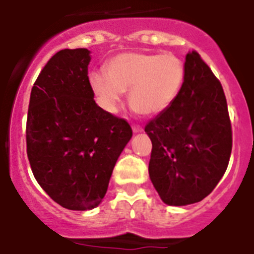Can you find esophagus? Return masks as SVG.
I'll return each instance as SVG.
<instances>
[{
	"mask_svg": "<svg viewBox=\"0 0 254 254\" xmlns=\"http://www.w3.org/2000/svg\"><path fill=\"white\" fill-rule=\"evenodd\" d=\"M133 131L134 133H142L143 131V129H142V127H138V125H134L133 127Z\"/></svg>",
	"mask_w": 254,
	"mask_h": 254,
	"instance_id": "1",
	"label": "esophagus"
}]
</instances>
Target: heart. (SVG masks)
I'll return each mask as SVG.
<instances>
[{
  "label": "heart",
  "mask_w": 254,
  "mask_h": 254,
  "mask_svg": "<svg viewBox=\"0 0 254 254\" xmlns=\"http://www.w3.org/2000/svg\"><path fill=\"white\" fill-rule=\"evenodd\" d=\"M106 71H92L89 85L105 111H118L125 90L129 105L144 116L164 112L182 90L185 76L183 60L174 55L129 52L115 56Z\"/></svg>",
  "instance_id": "1"
}]
</instances>
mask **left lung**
<instances>
[{
    "label": "left lung",
    "mask_w": 254,
    "mask_h": 254,
    "mask_svg": "<svg viewBox=\"0 0 254 254\" xmlns=\"http://www.w3.org/2000/svg\"><path fill=\"white\" fill-rule=\"evenodd\" d=\"M184 66L179 96L144 129L152 142L149 178L169 206L206 198L228 169L233 145L221 83L195 51Z\"/></svg>",
    "instance_id": "obj_1"
}]
</instances>
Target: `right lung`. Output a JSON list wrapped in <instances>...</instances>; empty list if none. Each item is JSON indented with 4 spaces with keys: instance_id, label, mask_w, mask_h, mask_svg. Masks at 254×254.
I'll return each instance as SVG.
<instances>
[{
    "instance_id": "obj_1",
    "label": "right lung",
    "mask_w": 254,
    "mask_h": 254,
    "mask_svg": "<svg viewBox=\"0 0 254 254\" xmlns=\"http://www.w3.org/2000/svg\"><path fill=\"white\" fill-rule=\"evenodd\" d=\"M87 48L51 57L32 88L26 153L42 189L64 208L88 211L102 202L115 164L133 131L105 111L89 85Z\"/></svg>"
}]
</instances>
